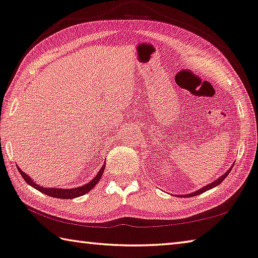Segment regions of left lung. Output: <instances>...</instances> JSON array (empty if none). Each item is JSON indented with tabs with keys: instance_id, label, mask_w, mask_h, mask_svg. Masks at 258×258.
<instances>
[{
	"instance_id": "left-lung-1",
	"label": "left lung",
	"mask_w": 258,
	"mask_h": 258,
	"mask_svg": "<svg viewBox=\"0 0 258 258\" xmlns=\"http://www.w3.org/2000/svg\"><path fill=\"white\" fill-rule=\"evenodd\" d=\"M232 167H233V166H232ZM232 167H231V168L229 169V171L224 174V175H222L221 177H218L215 182H213V183H211V184H208V185H206V186L202 187V189L198 190V191H196V192H194V194H190V195H186V196H189V197H191V196H198V195H200V194H203V192H205V191H207V190H209V189H213L214 186L218 185L221 182L224 181V178L229 175V173L231 172V169H232Z\"/></svg>"
}]
</instances>
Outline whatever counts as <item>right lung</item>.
Instances as JSON below:
<instances>
[{
	"label": "right lung",
	"instance_id": "add662e5",
	"mask_svg": "<svg viewBox=\"0 0 258 258\" xmlns=\"http://www.w3.org/2000/svg\"><path fill=\"white\" fill-rule=\"evenodd\" d=\"M104 167H106V164L102 165V168L100 169V172L97 174V176H95L92 181L86 183L85 185L83 186H78L75 187V189H55V187H42L36 183H34L32 181V178H30L27 174H25L21 169L18 167V171L21 174V176L24 177V180L26 181V183H28L29 185H32L35 189H37L38 191H41L42 194H45L47 196H50V197H53V198H61V199H73V198H76V197H80V196H83L89 192L90 190H92L93 187L95 186V184L99 182L100 178H101L103 171H104Z\"/></svg>",
	"mask_w": 258,
	"mask_h": 258
}]
</instances>
